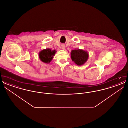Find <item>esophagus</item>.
I'll list each match as a JSON object with an SVG mask.
<instances>
[{
  "instance_id": "34e87169",
  "label": "esophagus",
  "mask_w": 128,
  "mask_h": 128,
  "mask_svg": "<svg viewBox=\"0 0 128 128\" xmlns=\"http://www.w3.org/2000/svg\"><path fill=\"white\" fill-rule=\"evenodd\" d=\"M61 48H62V49L65 50V46L64 44H61Z\"/></svg>"
}]
</instances>
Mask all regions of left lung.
<instances>
[{
    "instance_id": "left-lung-1",
    "label": "left lung",
    "mask_w": 128,
    "mask_h": 128,
    "mask_svg": "<svg viewBox=\"0 0 128 128\" xmlns=\"http://www.w3.org/2000/svg\"><path fill=\"white\" fill-rule=\"evenodd\" d=\"M70 55L72 60L78 66L84 65L89 58V54L87 51L80 49L72 50Z\"/></svg>"
}]
</instances>
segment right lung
I'll list each match as a JSON object with an SVG mask.
<instances>
[{
  "label": "right lung",
  "mask_w": 128,
  "mask_h": 128,
  "mask_svg": "<svg viewBox=\"0 0 128 128\" xmlns=\"http://www.w3.org/2000/svg\"><path fill=\"white\" fill-rule=\"evenodd\" d=\"M56 52V51L55 50H51V49L49 48L43 49L39 52V58L43 62L49 63L52 60Z\"/></svg>",
  "instance_id": "obj_1"
}]
</instances>
